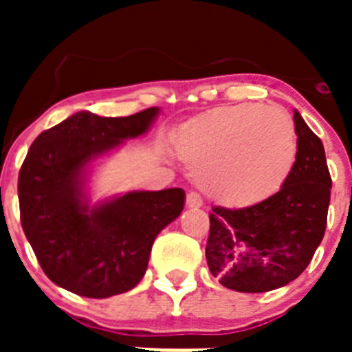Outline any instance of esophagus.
Returning a JSON list of instances; mask_svg holds the SVG:
<instances>
[{
    "label": "esophagus",
    "mask_w": 352,
    "mask_h": 352,
    "mask_svg": "<svg viewBox=\"0 0 352 352\" xmlns=\"http://www.w3.org/2000/svg\"><path fill=\"white\" fill-rule=\"evenodd\" d=\"M186 206L188 208H201L203 206V199L197 192H188L186 194Z\"/></svg>",
    "instance_id": "34e87169"
}]
</instances>
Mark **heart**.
I'll list each match as a JSON object with an SVG mask.
<instances>
[{"label":"heart","mask_w":352,"mask_h":352,"mask_svg":"<svg viewBox=\"0 0 352 352\" xmlns=\"http://www.w3.org/2000/svg\"><path fill=\"white\" fill-rule=\"evenodd\" d=\"M178 151L211 199L250 206L280 190L298 157L292 118L280 107L226 105L194 121Z\"/></svg>","instance_id":"heart-1"}]
</instances>
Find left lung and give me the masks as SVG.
<instances>
[{"label":"left lung","mask_w":352,"mask_h":352,"mask_svg":"<svg viewBox=\"0 0 352 352\" xmlns=\"http://www.w3.org/2000/svg\"><path fill=\"white\" fill-rule=\"evenodd\" d=\"M294 126L296 164L280 190L254 206H214L210 214L206 261L223 287H284L305 272L322 241L331 195L324 148L298 111Z\"/></svg>","instance_id":"8db88e82"}]
</instances>
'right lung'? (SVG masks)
Masks as SVG:
<instances>
[{
    "label": "right lung",
    "mask_w": 352,
    "mask_h": 352,
    "mask_svg": "<svg viewBox=\"0 0 352 352\" xmlns=\"http://www.w3.org/2000/svg\"><path fill=\"white\" fill-rule=\"evenodd\" d=\"M160 109L125 118L72 114L35 139L19 173L23 231L43 273L86 298L121 294L141 282L155 238L179 217L183 188L135 190L89 203V166L144 135Z\"/></svg>",
    "instance_id": "obj_1"
}]
</instances>
